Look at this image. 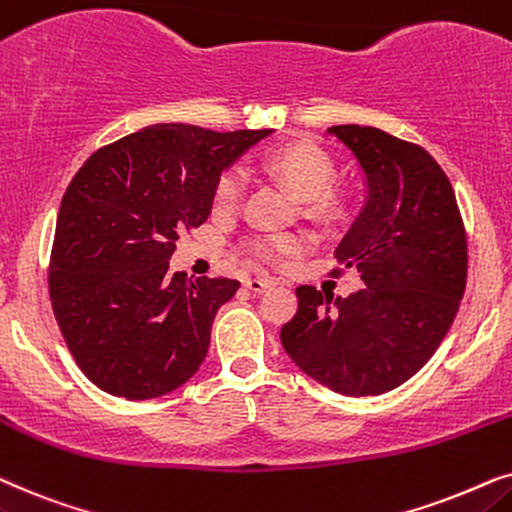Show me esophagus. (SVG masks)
<instances>
[{
  "label": "esophagus",
  "mask_w": 512,
  "mask_h": 512,
  "mask_svg": "<svg viewBox=\"0 0 512 512\" xmlns=\"http://www.w3.org/2000/svg\"><path fill=\"white\" fill-rule=\"evenodd\" d=\"M271 281H267V278H245V288H248L250 292H264L267 288H271Z\"/></svg>",
  "instance_id": "obj_1"
}]
</instances>
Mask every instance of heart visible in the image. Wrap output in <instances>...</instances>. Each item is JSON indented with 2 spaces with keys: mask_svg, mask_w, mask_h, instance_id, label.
Wrapping results in <instances>:
<instances>
[{
  "mask_svg": "<svg viewBox=\"0 0 512 512\" xmlns=\"http://www.w3.org/2000/svg\"><path fill=\"white\" fill-rule=\"evenodd\" d=\"M264 168L276 175L292 194L302 201H311V210L320 217H337L342 203L330 194L335 182V161L313 142H288L264 156ZM245 194V173L241 168H227L217 177L213 189L215 213H234ZM311 245V236L304 231H281V234H257L245 243L252 260L264 264H285L302 255Z\"/></svg>",
  "mask_w": 512,
  "mask_h": 512,
  "instance_id": "heart-1",
  "label": "heart"
}]
</instances>
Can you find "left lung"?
Returning a JSON list of instances; mask_svg holds the SVG:
<instances>
[{
    "instance_id": "left-lung-1",
    "label": "left lung",
    "mask_w": 512,
    "mask_h": 512,
    "mask_svg": "<svg viewBox=\"0 0 512 512\" xmlns=\"http://www.w3.org/2000/svg\"><path fill=\"white\" fill-rule=\"evenodd\" d=\"M327 133L367 175L363 213L335 250L365 288L335 299L299 285L281 342L330 391L379 395L414 377L452 327L468 276L466 227L452 182L424 147L372 126Z\"/></svg>"
}]
</instances>
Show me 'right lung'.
I'll list each match as a JSON object with an SVG mask.
<instances>
[{
  "instance_id": "obj_1",
  "label": "right lung",
  "mask_w": 512,
  "mask_h": 512,
  "mask_svg": "<svg viewBox=\"0 0 512 512\" xmlns=\"http://www.w3.org/2000/svg\"><path fill=\"white\" fill-rule=\"evenodd\" d=\"M271 131L156 124L100 147L65 189L49 260L53 316L105 393L159 398L194 377L234 278L170 274L182 231L208 220L217 177Z\"/></svg>"
}]
</instances>
